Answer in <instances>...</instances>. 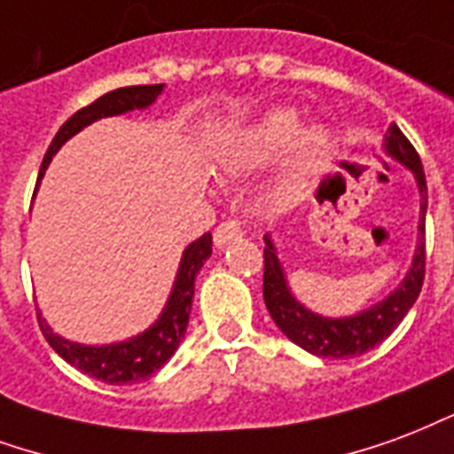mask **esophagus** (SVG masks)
I'll use <instances>...</instances> for the list:
<instances>
[{
	"mask_svg": "<svg viewBox=\"0 0 454 454\" xmlns=\"http://www.w3.org/2000/svg\"><path fill=\"white\" fill-rule=\"evenodd\" d=\"M238 238H243V228H240L238 221H223L214 231V243H216V247H223V245H228L231 240H238Z\"/></svg>",
	"mask_w": 454,
	"mask_h": 454,
	"instance_id": "esophagus-1",
	"label": "esophagus"
}]
</instances>
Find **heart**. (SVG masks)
Returning <instances> with one entry per match:
<instances>
[{
	"label": "heart",
	"instance_id": "heart-1",
	"mask_svg": "<svg viewBox=\"0 0 454 454\" xmlns=\"http://www.w3.org/2000/svg\"><path fill=\"white\" fill-rule=\"evenodd\" d=\"M301 117L291 107H274L260 120L238 129L226 142L218 144L214 160L223 173H245L250 168L267 163L281 151L288 149V160L284 168V184L301 183L320 166L330 149V134L325 127H305L301 133Z\"/></svg>",
	"mask_w": 454,
	"mask_h": 454
}]
</instances>
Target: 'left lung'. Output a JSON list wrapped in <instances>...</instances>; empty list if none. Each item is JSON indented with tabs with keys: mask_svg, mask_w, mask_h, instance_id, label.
I'll return each instance as SVG.
<instances>
[{
	"mask_svg": "<svg viewBox=\"0 0 454 454\" xmlns=\"http://www.w3.org/2000/svg\"><path fill=\"white\" fill-rule=\"evenodd\" d=\"M385 153L389 159L399 160L402 166L414 173L419 197H421V209H419V240H416L414 260L406 271V277L387 298L380 303L371 305L368 310L347 315V317H325L305 308L294 295L288 286L286 271L278 262L277 247L270 236H264V303L270 310L271 320L286 334L294 344L305 348L308 354L322 356V358H354L397 330V325L404 320V315L411 310L416 298L421 294L426 274V207H428V187H426L424 166L419 153L406 139L397 124H389L385 134Z\"/></svg>",
	"mask_w": 454,
	"mask_h": 454,
	"instance_id": "8db88e82",
	"label": "left lung"
}]
</instances>
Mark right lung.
<instances>
[{"label": "right lung", "instance_id": "add662e5", "mask_svg": "<svg viewBox=\"0 0 454 454\" xmlns=\"http://www.w3.org/2000/svg\"><path fill=\"white\" fill-rule=\"evenodd\" d=\"M160 90H163V83L127 86V89L110 90L106 96H100L98 100H93L90 106L82 107L79 113H74L59 127V132L55 134V139L50 144L45 159L40 163L38 184L45 176L52 156L72 139L74 134H79L83 127H89L90 122H96L100 117L124 115V113H132V110H144V107H149L153 100L159 98ZM209 257L211 233H204V236L184 247L166 308L160 310L159 320L153 322L151 327H146L142 334H137V337L115 341V344H103V347H89V344H79V341H69V339L59 337L57 332H52L48 322L43 320V315L38 310L40 330L48 339L50 347L55 348L67 364H72L74 368H79V371L96 378V380H103L107 385H127V382L146 380L180 347L184 330H187V322H190V310H192L194 278H197L204 262Z\"/></svg>", "mask_w": 454, "mask_h": 454}]
</instances>
